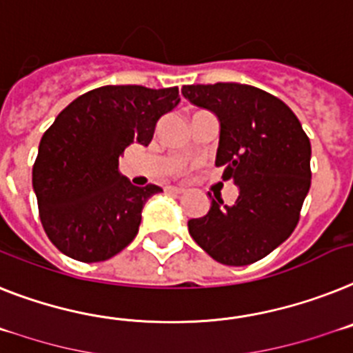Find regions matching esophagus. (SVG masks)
<instances>
[{
    "label": "esophagus",
    "instance_id": "1",
    "mask_svg": "<svg viewBox=\"0 0 353 353\" xmlns=\"http://www.w3.org/2000/svg\"><path fill=\"white\" fill-rule=\"evenodd\" d=\"M167 192H170V194H183L185 188H181V186H167Z\"/></svg>",
    "mask_w": 353,
    "mask_h": 353
}]
</instances>
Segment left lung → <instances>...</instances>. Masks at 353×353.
I'll list each match as a JSON object with an SVG mask.
<instances>
[{
    "mask_svg": "<svg viewBox=\"0 0 353 353\" xmlns=\"http://www.w3.org/2000/svg\"><path fill=\"white\" fill-rule=\"evenodd\" d=\"M181 93L219 118L215 165L224 167V181L239 186L235 203L212 199L204 217L188 221V232L224 265L256 262L285 242L300 221L312 176L309 136L282 100L254 85L197 84Z\"/></svg>",
    "mask_w": 353,
    "mask_h": 353,
    "instance_id": "obj_1",
    "label": "left lung"
}]
</instances>
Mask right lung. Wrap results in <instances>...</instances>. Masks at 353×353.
I'll use <instances>...</instances> for the list:
<instances>
[{
	"label": "right lung",
	"instance_id": "obj_1",
	"mask_svg": "<svg viewBox=\"0 0 353 353\" xmlns=\"http://www.w3.org/2000/svg\"><path fill=\"white\" fill-rule=\"evenodd\" d=\"M177 88L102 85L62 109L32 168L39 217L52 244L79 262H102L134 241L141 210L159 186H134L118 170L131 143L149 145Z\"/></svg>",
	"mask_w": 353,
	"mask_h": 353
}]
</instances>
